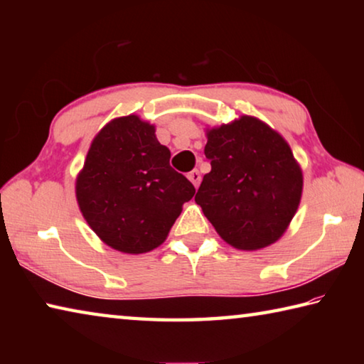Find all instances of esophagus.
Returning a JSON list of instances; mask_svg holds the SVG:
<instances>
[{"instance_id": "esophagus-1", "label": "esophagus", "mask_w": 364, "mask_h": 364, "mask_svg": "<svg viewBox=\"0 0 364 364\" xmlns=\"http://www.w3.org/2000/svg\"><path fill=\"white\" fill-rule=\"evenodd\" d=\"M188 178H189V181L194 184V186L197 188L200 184V173H199V170H193L191 171V173H188Z\"/></svg>"}]
</instances>
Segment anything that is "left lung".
<instances>
[{"label": "left lung", "mask_w": 364, "mask_h": 364, "mask_svg": "<svg viewBox=\"0 0 364 364\" xmlns=\"http://www.w3.org/2000/svg\"><path fill=\"white\" fill-rule=\"evenodd\" d=\"M205 136L212 170L194 199L207 220L234 249L274 244L291 225L304 191L291 146L252 115L207 128Z\"/></svg>", "instance_id": "obj_1"}]
</instances>
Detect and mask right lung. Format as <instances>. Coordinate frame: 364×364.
<instances>
[{
    "label": "right lung",
    "instance_id": "add662e5",
    "mask_svg": "<svg viewBox=\"0 0 364 364\" xmlns=\"http://www.w3.org/2000/svg\"><path fill=\"white\" fill-rule=\"evenodd\" d=\"M196 189L170 167L156 127L139 115L117 117L91 141L75 181L86 223L123 254H146L167 239Z\"/></svg>",
    "mask_w": 364,
    "mask_h": 364
}]
</instances>
